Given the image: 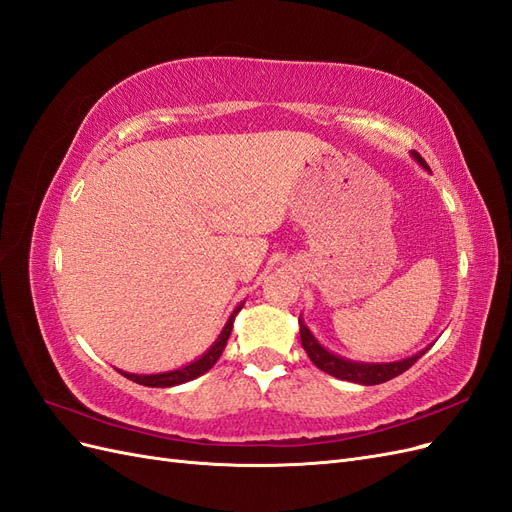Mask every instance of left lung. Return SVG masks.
Segmentation results:
<instances>
[{
  "label": "left lung",
  "instance_id": "1",
  "mask_svg": "<svg viewBox=\"0 0 512 512\" xmlns=\"http://www.w3.org/2000/svg\"><path fill=\"white\" fill-rule=\"evenodd\" d=\"M412 158L421 164L425 170H429L427 162L418 156L416 151H412ZM299 327H301V344L307 352L309 359H312V363L322 369L324 374H329L333 378H339V380H348V382H356V384H363V386H371V384H382L386 380H391L399 374H404V371L408 367H412L421 356L425 354V350L416 352L412 356H408V359H401V361H393V363H363V361H350V359H344V356H339L331 350L324 348L318 339L314 337V333L307 329V324L303 322V318L299 316Z\"/></svg>",
  "mask_w": 512,
  "mask_h": 512
}]
</instances>
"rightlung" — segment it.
<instances>
[{"instance_id":"add662e5","label":"right lung","mask_w":512,"mask_h":512,"mask_svg":"<svg viewBox=\"0 0 512 512\" xmlns=\"http://www.w3.org/2000/svg\"><path fill=\"white\" fill-rule=\"evenodd\" d=\"M241 307H243V303L235 307V312H232L230 318L226 320L224 329H222V333L218 335V339H215V342L211 344V348H209L203 356H198L196 361H192V363H188V365H183V367H177V369H173V371H160V374H130V371H121V369H119V374L126 376L128 380H132V382H136V384L158 386V389H166V386H177V384L190 382V380H194V378H198V376L207 374V371H209L215 363H218V359L222 356V352H224V348H226V342H228V337H230V331H232V322H235L237 314L241 312Z\"/></svg>"}]
</instances>
